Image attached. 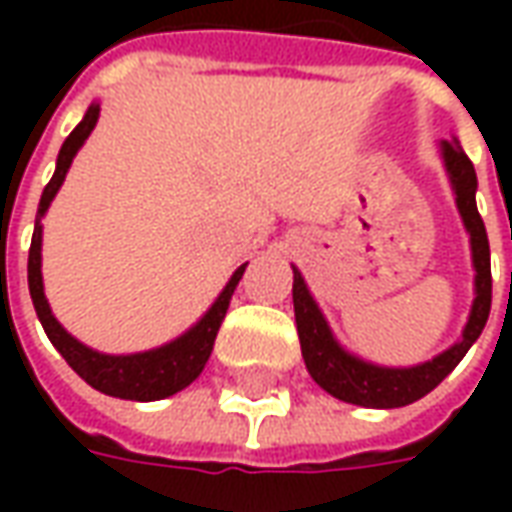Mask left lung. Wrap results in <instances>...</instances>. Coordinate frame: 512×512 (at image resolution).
I'll return each instance as SVG.
<instances>
[{
	"mask_svg": "<svg viewBox=\"0 0 512 512\" xmlns=\"http://www.w3.org/2000/svg\"><path fill=\"white\" fill-rule=\"evenodd\" d=\"M98 112L101 106L90 104L87 115L82 117V123L73 128L71 136L62 142L60 156H57V169L46 183V189L40 194L38 216H35V233H32V246H29V263H27V279H29V296L38 312V321L43 323V332L49 334L51 345L60 351V356L68 365L87 381V384L104 392V395L123 397V400H164V397L175 395L180 389L200 376L202 367L208 362V356L213 351V340L216 332L224 321V312L230 307L233 290L238 285V279L244 277L246 263L233 271L230 282L224 285V290L216 296L208 312L202 315L200 321L194 323L191 329L169 340V343L150 348V351H139V354H101L90 345L79 343L65 326H62L54 312L49 307V299L43 293V271H40V246H43V216L49 211L51 200L57 197L62 180L71 169L73 156L79 153V147L84 145V139L90 136V131L98 123Z\"/></svg>",
	"mask_w": 512,
	"mask_h": 512,
	"instance_id": "1",
	"label": "left lung"
}]
</instances>
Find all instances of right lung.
Returning <instances> with one entry per match:
<instances>
[{
	"label": "right lung",
	"mask_w": 512,
	"mask_h": 512,
	"mask_svg": "<svg viewBox=\"0 0 512 512\" xmlns=\"http://www.w3.org/2000/svg\"><path fill=\"white\" fill-rule=\"evenodd\" d=\"M444 156L450 158L452 169H461V172H455L458 175V191H461V186L474 183V169L463 153H455L452 147H444ZM463 216H466L463 222H466L469 235H472V260L474 271H477L469 321L463 326L458 343L447 348L436 359H430V362L419 367H411V370H386V367L367 365L362 359L343 354L340 345L334 343L321 310L315 307L301 274L293 271L296 274L293 277L296 323L301 326V340H307L304 354H310L307 359H312V378L329 395H334L337 400H345V403H356V406H406V403H414L419 397L428 395L430 389H436L458 367L466 351L477 343V337H480V332L485 329V321H488V312H491V252H488V235H485L480 213L474 211V205L469 211H463Z\"/></svg>",
	"instance_id": "right-lung-1"
}]
</instances>
